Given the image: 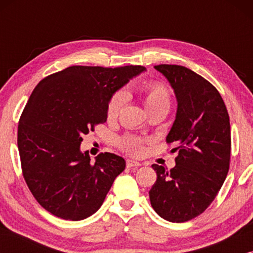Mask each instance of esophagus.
<instances>
[{"label": "esophagus", "instance_id": "obj_1", "mask_svg": "<svg viewBox=\"0 0 253 253\" xmlns=\"http://www.w3.org/2000/svg\"><path fill=\"white\" fill-rule=\"evenodd\" d=\"M140 162H138L136 160H132V159H129V160H126V167L127 168H137L139 167Z\"/></svg>", "mask_w": 253, "mask_h": 253}]
</instances>
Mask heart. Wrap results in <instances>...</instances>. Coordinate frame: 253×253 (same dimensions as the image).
<instances>
[{
  "mask_svg": "<svg viewBox=\"0 0 253 253\" xmlns=\"http://www.w3.org/2000/svg\"><path fill=\"white\" fill-rule=\"evenodd\" d=\"M143 101L150 114L160 110H169L171 105V94L167 86L162 83H147L141 88ZM126 103V94L122 91L116 92L110 98L107 106V119L109 121L116 120ZM121 146L124 151L131 154H139L143 150V140L140 138L127 136L121 140Z\"/></svg>",
  "mask_w": 253,
  "mask_h": 253,
  "instance_id": "obj_1",
  "label": "heart"
}]
</instances>
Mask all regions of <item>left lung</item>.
Returning a JSON list of instances; mask_svg holds the SVG:
<instances>
[{"label": "left lung", "mask_w": 253, "mask_h": 253, "mask_svg": "<svg viewBox=\"0 0 253 253\" xmlns=\"http://www.w3.org/2000/svg\"><path fill=\"white\" fill-rule=\"evenodd\" d=\"M167 78L177 100V112L167 138L176 145L170 170L152 165L157 181L150 190L151 205L170 222L195 219L220 191L229 170L230 123L217 89L182 65L154 67Z\"/></svg>", "instance_id": "1"}]
</instances>
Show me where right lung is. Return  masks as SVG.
<instances>
[{"mask_svg":"<svg viewBox=\"0 0 253 253\" xmlns=\"http://www.w3.org/2000/svg\"><path fill=\"white\" fill-rule=\"evenodd\" d=\"M146 68L74 65L36 86L18 126L23 176L37 202L64 220L78 221L102 205L126 160L101 153L92 162L83 136L107 121L112 96Z\"/></svg>","mask_w":253,"mask_h":253,"instance_id":"add662e5","label":"right lung"}]
</instances>
